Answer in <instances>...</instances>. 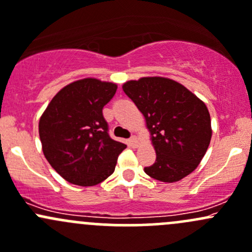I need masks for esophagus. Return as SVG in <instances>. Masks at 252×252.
Wrapping results in <instances>:
<instances>
[{"label": "esophagus", "instance_id": "esophagus-1", "mask_svg": "<svg viewBox=\"0 0 252 252\" xmlns=\"http://www.w3.org/2000/svg\"><path fill=\"white\" fill-rule=\"evenodd\" d=\"M128 143H129V145H131V147L137 148L138 144H139V138H138L137 136H132L131 138H129Z\"/></svg>", "mask_w": 252, "mask_h": 252}]
</instances>
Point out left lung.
Returning a JSON list of instances; mask_svg holds the SVG:
<instances>
[{
	"label": "left lung",
	"mask_w": 252,
	"mask_h": 252,
	"mask_svg": "<svg viewBox=\"0 0 252 252\" xmlns=\"http://www.w3.org/2000/svg\"><path fill=\"white\" fill-rule=\"evenodd\" d=\"M123 90L142 113L156 153L149 177L175 183L198 167L212 139L207 105L180 83L163 77L128 80Z\"/></svg>",
	"instance_id": "8db88e82"
}]
</instances>
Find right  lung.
Instances as JSON below:
<instances>
[{
	"mask_svg": "<svg viewBox=\"0 0 252 252\" xmlns=\"http://www.w3.org/2000/svg\"><path fill=\"white\" fill-rule=\"evenodd\" d=\"M118 85L84 78L62 88L39 119V138L45 158L68 183L94 186L114 172L126 145L108 134L102 109Z\"/></svg>",
	"mask_w": 252,
	"mask_h": 252,
	"instance_id": "obj_1",
	"label": "right lung"
}]
</instances>
